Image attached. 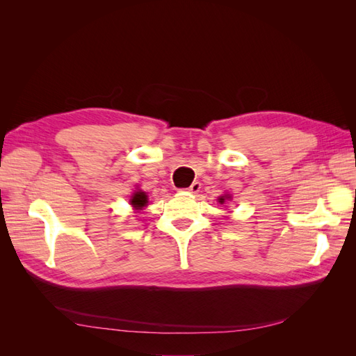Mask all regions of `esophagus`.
Listing matches in <instances>:
<instances>
[{
	"mask_svg": "<svg viewBox=\"0 0 356 356\" xmlns=\"http://www.w3.org/2000/svg\"><path fill=\"white\" fill-rule=\"evenodd\" d=\"M202 188V182L200 181H195L193 184L188 187V191L193 193V195H196V193H199Z\"/></svg>",
	"mask_w": 356,
	"mask_h": 356,
	"instance_id": "esophagus-1",
	"label": "esophagus"
}]
</instances>
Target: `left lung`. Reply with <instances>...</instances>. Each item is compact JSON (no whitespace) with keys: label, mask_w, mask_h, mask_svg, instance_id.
I'll list each match as a JSON object with an SVG mask.
<instances>
[{"label":"left lung","mask_w":356,"mask_h":356,"mask_svg":"<svg viewBox=\"0 0 356 356\" xmlns=\"http://www.w3.org/2000/svg\"><path fill=\"white\" fill-rule=\"evenodd\" d=\"M225 199H227V196H221V197H220V203H224Z\"/></svg>","instance_id":"8db88e82"}]
</instances>
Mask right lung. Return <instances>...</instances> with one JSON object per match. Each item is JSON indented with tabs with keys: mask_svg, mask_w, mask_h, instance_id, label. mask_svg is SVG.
Here are the masks:
<instances>
[{
	"mask_svg": "<svg viewBox=\"0 0 356 356\" xmlns=\"http://www.w3.org/2000/svg\"><path fill=\"white\" fill-rule=\"evenodd\" d=\"M147 195L144 191H136L135 195L132 196V199H131V203H132V207L135 208V209H143L145 204H147Z\"/></svg>",
	"mask_w": 356,
	"mask_h": 356,
	"instance_id": "1",
	"label": "right lung"
}]
</instances>
